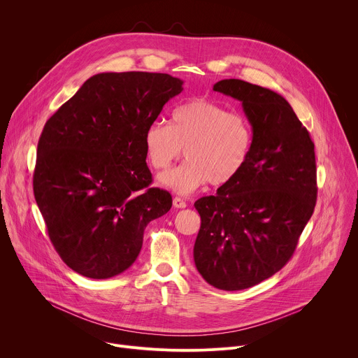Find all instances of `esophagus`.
<instances>
[{"label":"esophagus","instance_id":"obj_1","mask_svg":"<svg viewBox=\"0 0 358 358\" xmlns=\"http://www.w3.org/2000/svg\"><path fill=\"white\" fill-rule=\"evenodd\" d=\"M173 206H174L176 208H185V207H187V202H185L182 198L176 196V198L173 199Z\"/></svg>","mask_w":358,"mask_h":358}]
</instances>
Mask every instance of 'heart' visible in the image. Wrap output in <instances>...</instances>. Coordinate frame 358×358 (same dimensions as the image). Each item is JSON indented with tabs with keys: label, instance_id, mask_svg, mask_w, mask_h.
Listing matches in <instances>:
<instances>
[{
	"label": "heart",
	"instance_id": "heart-1",
	"mask_svg": "<svg viewBox=\"0 0 358 358\" xmlns=\"http://www.w3.org/2000/svg\"><path fill=\"white\" fill-rule=\"evenodd\" d=\"M253 144L252 124L238 112L195 99L171 112L170 124L151 123L144 131L150 166L167 170L182 152L187 160L160 176V182L180 194L207 184H229L249 160Z\"/></svg>",
	"mask_w": 358,
	"mask_h": 358
}]
</instances>
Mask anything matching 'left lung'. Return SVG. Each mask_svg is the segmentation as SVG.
Wrapping results in <instances>:
<instances>
[{"instance_id":"left-lung-1","label":"left lung","mask_w":358,"mask_h":358,"mask_svg":"<svg viewBox=\"0 0 358 358\" xmlns=\"http://www.w3.org/2000/svg\"><path fill=\"white\" fill-rule=\"evenodd\" d=\"M214 90L242 101L253 144L229 184L195 201L201 228L194 262L211 286L242 290L293 257L316 206L315 143L279 93L241 79L220 80Z\"/></svg>"}]
</instances>
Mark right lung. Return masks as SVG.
Returning a JSON list of instances; mask_svg holds the SVG:
<instances>
[{
	"label": "right lung",
	"mask_w": 358,
	"mask_h": 358,
	"mask_svg": "<svg viewBox=\"0 0 358 358\" xmlns=\"http://www.w3.org/2000/svg\"><path fill=\"white\" fill-rule=\"evenodd\" d=\"M181 92L167 73H97L45 123L34 195L50 242L79 275L124 272L147 224L170 211L171 194L150 188L144 131Z\"/></svg>",
	"instance_id": "obj_1"
}]
</instances>
